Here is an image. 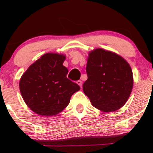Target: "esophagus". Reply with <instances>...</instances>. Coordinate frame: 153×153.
I'll list each match as a JSON object with an SVG mask.
<instances>
[{
    "label": "esophagus",
    "mask_w": 153,
    "mask_h": 153,
    "mask_svg": "<svg viewBox=\"0 0 153 153\" xmlns=\"http://www.w3.org/2000/svg\"><path fill=\"white\" fill-rule=\"evenodd\" d=\"M76 83H77V84L80 86V88H82V84H83V83H82V81L81 80L76 81Z\"/></svg>",
    "instance_id": "34e87169"
}]
</instances>
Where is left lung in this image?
<instances>
[{"label":"left lung","mask_w":153,"mask_h":153,"mask_svg":"<svg viewBox=\"0 0 153 153\" xmlns=\"http://www.w3.org/2000/svg\"><path fill=\"white\" fill-rule=\"evenodd\" d=\"M83 85L92 105L105 113L116 111L128 100L133 76L128 62L112 51L97 48L89 53Z\"/></svg>","instance_id":"obj_1"}]
</instances>
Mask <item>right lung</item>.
Returning <instances> with one entry per match:
<instances>
[{"label": "right lung", "instance_id": "obj_1", "mask_svg": "<svg viewBox=\"0 0 153 153\" xmlns=\"http://www.w3.org/2000/svg\"><path fill=\"white\" fill-rule=\"evenodd\" d=\"M66 56L47 53L28 67L21 76L19 88L28 107L36 114L53 117L68 106L71 96L80 90L67 77L63 65Z\"/></svg>", "mask_w": 153, "mask_h": 153}]
</instances>
